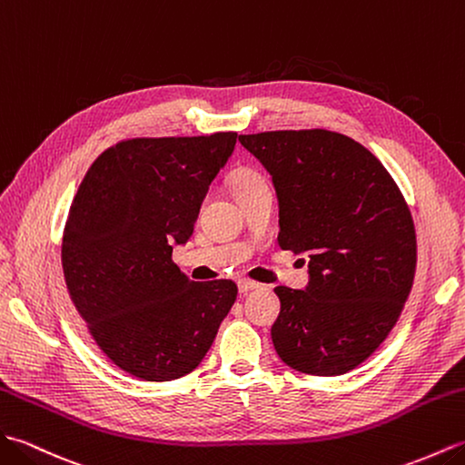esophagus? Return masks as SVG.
<instances>
[{
	"label": "esophagus",
	"mask_w": 465,
	"mask_h": 465,
	"mask_svg": "<svg viewBox=\"0 0 465 465\" xmlns=\"http://www.w3.org/2000/svg\"><path fill=\"white\" fill-rule=\"evenodd\" d=\"M239 288H241V292H251V291H254V288H261V284L251 281V278H241Z\"/></svg>",
	"instance_id": "1"
}]
</instances>
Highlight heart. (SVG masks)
I'll use <instances>...</instances> for the list:
<instances>
[{"label": "heart", "mask_w": 465, "mask_h": 465, "mask_svg": "<svg viewBox=\"0 0 465 465\" xmlns=\"http://www.w3.org/2000/svg\"><path fill=\"white\" fill-rule=\"evenodd\" d=\"M229 181H231V187H232V191L236 194V199H239V201L251 197V194H254L256 191L268 187L262 174L256 171V169H252V167L234 169L231 173V179Z\"/></svg>", "instance_id": "heart-1"}]
</instances>
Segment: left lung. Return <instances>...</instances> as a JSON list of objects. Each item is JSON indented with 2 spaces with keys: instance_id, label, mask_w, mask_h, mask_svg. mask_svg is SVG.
Instances as JSON below:
<instances>
[{
  "instance_id": "left-lung-1",
  "label": "left lung",
  "mask_w": 465,
  "mask_h": 465,
  "mask_svg": "<svg viewBox=\"0 0 465 465\" xmlns=\"http://www.w3.org/2000/svg\"><path fill=\"white\" fill-rule=\"evenodd\" d=\"M239 141L272 174L278 246L308 256L306 291L276 286V354L298 372L346 374L372 356L404 311L416 229L372 153L342 133L286 129Z\"/></svg>"
}]
</instances>
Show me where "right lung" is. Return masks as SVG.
Returning a JSON list of instances; mask_svg holds the SVG:
<instances>
[{
  "instance_id": "add662e5",
  "label": "right lung",
  "mask_w": 465,
  "mask_h": 465,
  "mask_svg": "<svg viewBox=\"0 0 465 465\" xmlns=\"http://www.w3.org/2000/svg\"><path fill=\"white\" fill-rule=\"evenodd\" d=\"M236 137L123 139L79 184L61 266L91 338L123 372L147 381L193 372L236 301L232 281L194 282L173 262Z\"/></svg>"
}]
</instances>
